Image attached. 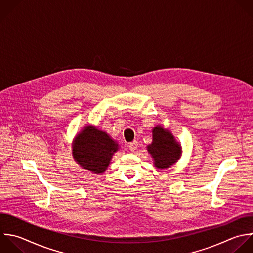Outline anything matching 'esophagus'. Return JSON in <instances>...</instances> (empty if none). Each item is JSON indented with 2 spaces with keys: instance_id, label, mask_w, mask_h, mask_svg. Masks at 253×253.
Wrapping results in <instances>:
<instances>
[{
  "instance_id": "34e87169",
  "label": "esophagus",
  "mask_w": 253,
  "mask_h": 253,
  "mask_svg": "<svg viewBox=\"0 0 253 253\" xmlns=\"http://www.w3.org/2000/svg\"><path fill=\"white\" fill-rule=\"evenodd\" d=\"M137 145H138V143H137V141L136 140H133L132 142H130V143H128V148H129V150L130 151H135L136 149H137Z\"/></svg>"
}]
</instances>
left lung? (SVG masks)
<instances>
[{
  "label": "left lung",
  "instance_id": "1",
  "mask_svg": "<svg viewBox=\"0 0 253 253\" xmlns=\"http://www.w3.org/2000/svg\"><path fill=\"white\" fill-rule=\"evenodd\" d=\"M147 150L154 160V166L158 169H165L173 165L181 156V145L176 141L173 134L156 126L152 129V142L147 146Z\"/></svg>",
  "mask_w": 253,
  "mask_h": 253
}]
</instances>
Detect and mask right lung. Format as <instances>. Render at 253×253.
<instances>
[{
	"instance_id": "right-lung-1",
	"label": "right lung",
	"mask_w": 253,
	"mask_h": 253,
	"mask_svg": "<svg viewBox=\"0 0 253 253\" xmlns=\"http://www.w3.org/2000/svg\"><path fill=\"white\" fill-rule=\"evenodd\" d=\"M72 154L83 169L95 174L104 173L118 151L119 144L107 132L93 126H85L73 141Z\"/></svg>"
}]
</instances>
